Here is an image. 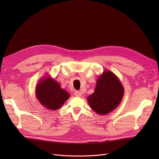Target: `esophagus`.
I'll return each mask as SVG.
<instances>
[{
	"mask_svg": "<svg viewBox=\"0 0 159 159\" xmlns=\"http://www.w3.org/2000/svg\"><path fill=\"white\" fill-rule=\"evenodd\" d=\"M74 94L75 96H77V97H81V95H82L80 91H75Z\"/></svg>",
	"mask_w": 159,
	"mask_h": 159,
	"instance_id": "obj_1",
	"label": "esophagus"
}]
</instances>
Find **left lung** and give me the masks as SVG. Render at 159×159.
<instances>
[{
    "mask_svg": "<svg viewBox=\"0 0 159 159\" xmlns=\"http://www.w3.org/2000/svg\"><path fill=\"white\" fill-rule=\"evenodd\" d=\"M124 89L119 79L110 71H105L99 77L88 103L94 111L100 115L110 113L116 108L123 98Z\"/></svg>",
    "mask_w": 159,
    "mask_h": 159,
    "instance_id": "1",
    "label": "left lung"
}]
</instances>
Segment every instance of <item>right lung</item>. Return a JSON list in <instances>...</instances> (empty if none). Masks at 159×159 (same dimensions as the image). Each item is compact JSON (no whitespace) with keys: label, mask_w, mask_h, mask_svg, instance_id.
Listing matches in <instances>:
<instances>
[{"label":"right lung","mask_w":159,"mask_h":159,"mask_svg":"<svg viewBox=\"0 0 159 159\" xmlns=\"http://www.w3.org/2000/svg\"><path fill=\"white\" fill-rule=\"evenodd\" d=\"M36 94L40 103L51 110L61 107L70 97V94L63 89L56 81L52 78H46L38 84Z\"/></svg>","instance_id":"obj_1"}]
</instances>
